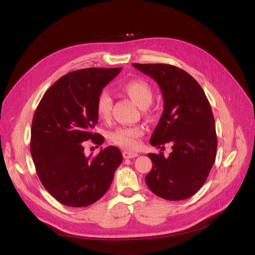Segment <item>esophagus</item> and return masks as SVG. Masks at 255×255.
I'll list each match as a JSON object with an SVG mask.
<instances>
[{
	"mask_svg": "<svg viewBox=\"0 0 255 255\" xmlns=\"http://www.w3.org/2000/svg\"><path fill=\"white\" fill-rule=\"evenodd\" d=\"M123 155L125 159H132V157H136L138 156L137 152H129V151H124Z\"/></svg>",
	"mask_w": 255,
	"mask_h": 255,
	"instance_id": "esophagus-1",
	"label": "esophagus"
}]
</instances>
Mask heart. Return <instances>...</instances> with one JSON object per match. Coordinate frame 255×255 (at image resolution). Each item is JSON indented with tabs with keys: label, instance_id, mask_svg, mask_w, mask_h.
<instances>
[{
	"label": "heart",
	"instance_id": "obj_1",
	"mask_svg": "<svg viewBox=\"0 0 255 255\" xmlns=\"http://www.w3.org/2000/svg\"><path fill=\"white\" fill-rule=\"evenodd\" d=\"M123 90L139 107L147 108L153 101V89L150 84L142 79H135L127 82ZM113 101L107 91L99 94L95 103L96 114L101 119H108L111 116ZM145 128L142 126L118 127L110 132L109 139L117 146L127 150H136L139 147V138L143 136Z\"/></svg>",
	"mask_w": 255,
	"mask_h": 255
}]
</instances>
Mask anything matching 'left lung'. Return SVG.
Listing matches in <instances>:
<instances>
[{
    "label": "left lung",
    "instance_id": "obj_1",
    "mask_svg": "<svg viewBox=\"0 0 255 255\" xmlns=\"http://www.w3.org/2000/svg\"><path fill=\"white\" fill-rule=\"evenodd\" d=\"M132 65L156 81L164 96V111L151 145L172 144L168 157L163 152L148 153L153 165L145 181L161 198L187 199L203 186L216 159L217 135L210 102L197 81L181 68L163 63Z\"/></svg>",
    "mask_w": 255,
    "mask_h": 255
}]
</instances>
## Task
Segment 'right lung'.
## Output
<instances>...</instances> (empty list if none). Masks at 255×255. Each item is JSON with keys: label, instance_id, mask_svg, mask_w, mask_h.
<instances>
[{"label": "right lung", "instance_id": "right-lung-1", "mask_svg": "<svg viewBox=\"0 0 255 255\" xmlns=\"http://www.w3.org/2000/svg\"><path fill=\"white\" fill-rule=\"evenodd\" d=\"M121 68L90 67L71 71L46 90L34 113L30 150L45 190L60 203L83 208L110 188L123 154L115 146L95 156L84 153L85 141L102 145L95 103Z\"/></svg>", "mask_w": 255, "mask_h": 255}]
</instances>
